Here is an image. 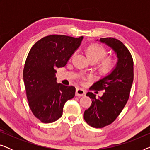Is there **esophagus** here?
Listing matches in <instances>:
<instances>
[{
    "label": "esophagus",
    "mask_w": 150,
    "mask_h": 150,
    "mask_svg": "<svg viewBox=\"0 0 150 150\" xmlns=\"http://www.w3.org/2000/svg\"><path fill=\"white\" fill-rule=\"evenodd\" d=\"M86 95V91L85 90L81 89H77L76 91V96H79V97H82V96H85Z\"/></svg>",
    "instance_id": "obj_1"
}]
</instances>
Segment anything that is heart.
Instances as JSON below:
<instances>
[{
  "label": "heart",
  "instance_id": "obj_1",
  "mask_svg": "<svg viewBox=\"0 0 150 150\" xmlns=\"http://www.w3.org/2000/svg\"><path fill=\"white\" fill-rule=\"evenodd\" d=\"M87 54L90 61H99L103 59L106 57L107 52L106 49L100 45L93 44L88 47ZM114 63L111 59H106L103 63V69L106 71H108L112 68Z\"/></svg>",
  "mask_w": 150,
  "mask_h": 150
}]
</instances>
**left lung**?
<instances>
[{
	"instance_id": "obj_1",
	"label": "left lung",
	"mask_w": 150,
	"mask_h": 150,
	"mask_svg": "<svg viewBox=\"0 0 150 150\" xmlns=\"http://www.w3.org/2000/svg\"><path fill=\"white\" fill-rule=\"evenodd\" d=\"M100 42L113 50L117 61L111 72L90 88L97 91L103 90V95L96 98L92 92L87 93L92 103L84 112V119L89 126L96 128L110 124L121 113L128 102L134 79L133 59L124 44L112 38H100Z\"/></svg>"
}]
</instances>
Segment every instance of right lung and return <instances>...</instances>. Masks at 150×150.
<instances>
[{"instance_id":"obj_1","label":"right lung","mask_w":150,"mask_h":150,"mask_svg":"<svg viewBox=\"0 0 150 150\" xmlns=\"http://www.w3.org/2000/svg\"><path fill=\"white\" fill-rule=\"evenodd\" d=\"M83 37L59 35L44 37L30 49L23 71L26 97L31 111L43 123L62 116L63 106L74 97L76 89L57 83V67H64L79 48Z\"/></svg>"}]
</instances>
